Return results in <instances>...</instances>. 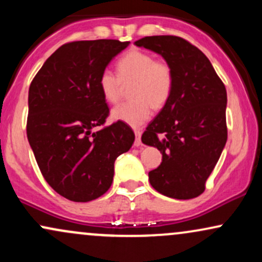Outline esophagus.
<instances>
[{"instance_id":"esophagus-1","label":"esophagus","mask_w":262,"mask_h":262,"mask_svg":"<svg viewBox=\"0 0 262 262\" xmlns=\"http://www.w3.org/2000/svg\"><path fill=\"white\" fill-rule=\"evenodd\" d=\"M134 133H135V141H134V146H137V148H139L141 145V130L140 129H134Z\"/></svg>"}]
</instances>
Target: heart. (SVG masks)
I'll use <instances>...</instances> for the list:
<instances>
[{
	"mask_svg": "<svg viewBox=\"0 0 262 262\" xmlns=\"http://www.w3.org/2000/svg\"><path fill=\"white\" fill-rule=\"evenodd\" d=\"M130 83L129 96L133 100L113 108L112 118L139 127L150 118L152 107L160 110L169 102L175 83L172 66L150 53L130 50L117 61V74L104 69L98 79L102 96L110 103L121 100L124 86Z\"/></svg>",
	"mask_w": 262,
	"mask_h": 262,
	"instance_id": "heart-1",
	"label": "heart"
}]
</instances>
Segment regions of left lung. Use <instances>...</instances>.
<instances>
[{
    "label": "left lung",
    "mask_w": 262,
    "mask_h": 262,
    "mask_svg": "<svg viewBox=\"0 0 262 262\" xmlns=\"http://www.w3.org/2000/svg\"><path fill=\"white\" fill-rule=\"evenodd\" d=\"M135 45L160 54L175 75L169 102L141 135L162 154L159 167L149 172L150 185L176 200L200 196L227 143L223 81L208 58L181 37L152 35Z\"/></svg>",
    "instance_id": "left-lung-1"
}]
</instances>
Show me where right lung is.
<instances>
[{
	"instance_id": "obj_1",
	"label": "right lung",
	"mask_w": 262,
	"mask_h": 262,
	"mask_svg": "<svg viewBox=\"0 0 262 262\" xmlns=\"http://www.w3.org/2000/svg\"><path fill=\"white\" fill-rule=\"evenodd\" d=\"M128 45L114 39L66 43L48 58L29 86V145L45 181L74 202L106 193L114 161L134 143L127 123L104 125L110 108L98 86L108 62Z\"/></svg>"
}]
</instances>
